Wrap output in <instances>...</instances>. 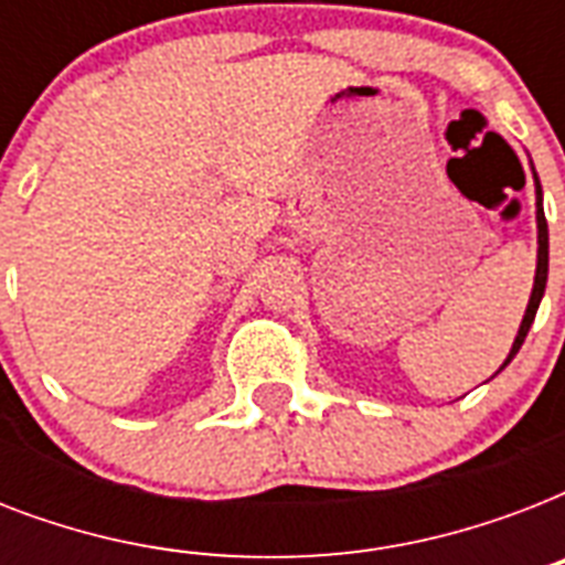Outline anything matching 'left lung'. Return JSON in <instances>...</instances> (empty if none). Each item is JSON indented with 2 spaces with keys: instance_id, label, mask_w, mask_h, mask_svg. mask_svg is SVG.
Returning a JSON list of instances; mask_svg holds the SVG:
<instances>
[{
  "instance_id": "8db88e82",
  "label": "left lung",
  "mask_w": 565,
  "mask_h": 565,
  "mask_svg": "<svg viewBox=\"0 0 565 565\" xmlns=\"http://www.w3.org/2000/svg\"><path fill=\"white\" fill-rule=\"evenodd\" d=\"M534 181H536V243H540V248H536L534 290H531V301H527V310H525V317H522V326H519L516 340H513V349H510L508 361L501 363V370H504V366H508V363L513 361V358H516V352H519V349H522V343H525L527 331H531V326H534L536 308H540V301H543L545 281H548V222H545L543 188H540V179H536V172H534ZM499 372H495V375H499Z\"/></svg>"
}]
</instances>
